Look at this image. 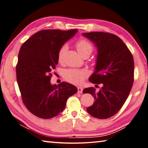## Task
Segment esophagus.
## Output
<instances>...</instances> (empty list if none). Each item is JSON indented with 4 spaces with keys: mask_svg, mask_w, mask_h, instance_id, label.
I'll use <instances>...</instances> for the list:
<instances>
[{
    "mask_svg": "<svg viewBox=\"0 0 148 148\" xmlns=\"http://www.w3.org/2000/svg\"><path fill=\"white\" fill-rule=\"evenodd\" d=\"M77 92L78 93H82L83 92V88L81 87H77Z\"/></svg>",
    "mask_w": 148,
    "mask_h": 148,
    "instance_id": "34e87169",
    "label": "esophagus"
}]
</instances>
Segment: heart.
Segmentation results:
<instances>
[{
    "label": "heart",
    "mask_w": 148,
    "mask_h": 148,
    "mask_svg": "<svg viewBox=\"0 0 148 148\" xmlns=\"http://www.w3.org/2000/svg\"><path fill=\"white\" fill-rule=\"evenodd\" d=\"M76 47L77 52L83 58L87 56H89L93 50L92 45L85 39H81L77 41L76 44ZM67 50H68V46L66 45H63L59 50L58 55L59 62L61 63L63 61ZM87 76L88 72L85 70L69 69H66L63 72L64 79L67 82L76 85L82 83Z\"/></svg>",
    "instance_id": "obj_1"
}]
</instances>
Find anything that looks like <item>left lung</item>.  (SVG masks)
I'll return each instance as SVG.
<instances>
[{"label":"left lung","instance_id":"obj_1","mask_svg":"<svg viewBox=\"0 0 148 148\" xmlns=\"http://www.w3.org/2000/svg\"><path fill=\"white\" fill-rule=\"evenodd\" d=\"M98 48L95 71L89 77L95 88H86L83 93H90L95 101L87 108L91 116L106 119L113 116L127 100L134 82V61L130 50L116 35L101 32L83 33Z\"/></svg>","mask_w":148,"mask_h":148}]
</instances>
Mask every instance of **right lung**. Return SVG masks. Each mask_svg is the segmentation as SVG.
I'll return each instance as SVG.
<instances>
[{"label": "right lung", "mask_w": 148, "mask_h": 148, "mask_svg": "<svg viewBox=\"0 0 148 148\" xmlns=\"http://www.w3.org/2000/svg\"><path fill=\"white\" fill-rule=\"evenodd\" d=\"M77 29H43L33 35L21 47L16 66L21 97L28 111L44 119L56 116L65 108L66 100L77 92L65 82L52 85L51 71L58 63L59 50Z\"/></svg>", "instance_id": "right-lung-1"}]
</instances>
